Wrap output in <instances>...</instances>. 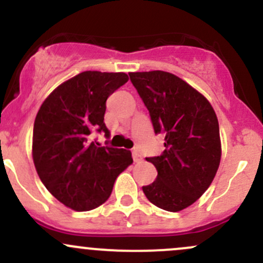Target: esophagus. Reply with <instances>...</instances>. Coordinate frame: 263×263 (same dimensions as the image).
Returning <instances> with one entry per match:
<instances>
[{
  "label": "esophagus",
  "mask_w": 263,
  "mask_h": 263,
  "mask_svg": "<svg viewBox=\"0 0 263 263\" xmlns=\"http://www.w3.org/2000/svg\"><path fill=\"white\" fill-rule=\"evenodd\" d=\"M133 159H134V162H140V161H142V157H140L139 152H138L137 149L133 151Z\"/></svg>",
  "instance_id": "esophagus-1"
}]
</instances>
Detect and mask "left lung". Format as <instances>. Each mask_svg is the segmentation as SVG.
I'll use <instances>...</instances> for the list:
<instances>
[{"label": "left lung", "mask_w": 263, "mask_h": 263, "mask_svg": "<svg viewBox=\"0 0 263 263\" xmlns=\"http://www.w3.org/2000/svg\"><path fill=\"white\" fill-rule=\"evenodd\" d=\"M129 77L149 111L154 133L164 135L163 153L145 158L158 175L143 192L156 206L180 212L208 190L218 171V118L200 92L172 73L135 72Z\"/></svg>", "instance_id": "1"}]
</instances>
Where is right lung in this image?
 <instances>
[{
  "instance_id": "right-lung-1",
  "label": "right lung",
  "mask_w": 263,
  "mask_h": 263,
  "mask_svg": "<svg viewBox=\"0 0 263 263\" xmlns=\"http://www.w3.org/2000/svg\"><path fill=\"white\" fill-rule=\"evenodd\" d=\"M123 72L86 71L55 88L37 111L32 159L40 180L57 200L88 212L111 195L116 177L133 163L130 151L100 147L93 133H105L106 100L128 82Z\"/></svg>"
}]
</instances>
